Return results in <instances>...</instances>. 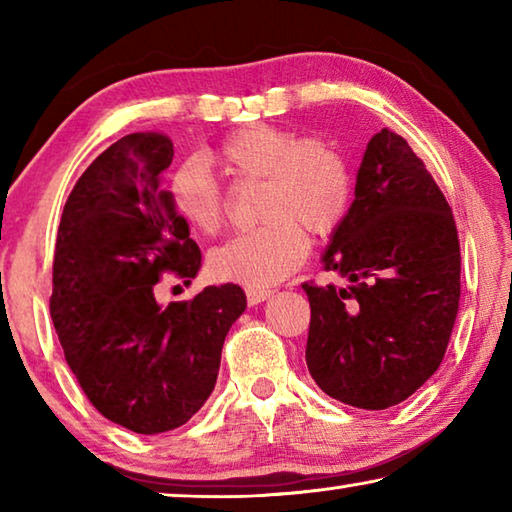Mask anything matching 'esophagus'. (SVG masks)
I'll use <instances>...</instances> for the list:
<instances>
[{
    "instance_id": "esophagus-1",
    "label": "esophagus",
    "mask_w": 512,
    "mask_h": 512,
    "mask_svg": "<svg viewBox=\"0 0 512 512\" xmlns=\"http://www.w3.org/2000/svg\"><path fill=\"white\" fill-rule=\"evenodd\" d=\"M273 296L271 289H262V287H248L246 289V298H248V305H259V302H264Z\"/></svg>"
}]
</instances>
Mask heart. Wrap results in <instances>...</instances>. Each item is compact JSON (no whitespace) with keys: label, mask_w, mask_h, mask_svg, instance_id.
Segmentation results:
<instances>
[{"label":"heart","mask_w":512,"mask_h":512,"mask_svg":"<svg viewBox=\"0 0 512 512\" xmlns=\"http://www.w3.org/2000/svg\"><path fill=\"white\" fill-rule=\"evenodd\" d=\"M225 173L262 180L257 214L264 223L214 248L207 268L223 282L268 287L296 271L307 255L305 229L327 237L339 228L352 201V169L339 144L289 128L253 124L232 133L212 151ZM167 196L180 219L203 235L219 232L225 203L219 180L203 158L178 162Z\"/></svg>","instance_id":"obj_1"}]
</instances>
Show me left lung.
Wrapping results in <instances>:
<instances>
[{
  "mask_svg": "<svg viewBox=\"0 0 512 512\" xmlns=\"http://www.w3.org/2000/svg\"><path fill=\"white\" fill-rule=\"evenodd\" d=\"M348 284H302L311 323L307 368L320 391L381 411L438 370L461 298L452 207L404 137H372L354 201L323 253Z\"/></svg>",
  "mask_w": 512,
  "mask_h": 512,
  "instance_id": "obj_1",
  "label": "left lung"
}]
</instances>
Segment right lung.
Segmentation results:
<instances>
[{
    "instance_id": "add662e5",
    "label": "right lung",
    "mask_w": 512,
    "mask_h": 512,
    "mask_svg": "<svg viewBox=\"0 0 512 512\" xmlns=\"http://www.w3.org/2000/svg\"><path fill=\"white\" fill-rule=\"evenodd\" d=\"M171 160L167 135L133 133L85 169L60 219L49 305L94 409L146 436L180 427L205 404L225 336L246 309L237 284L169 307L155 300L164 271L187 282L201 271V250L162 189Z\"/></svg>"
}]
</instances>
